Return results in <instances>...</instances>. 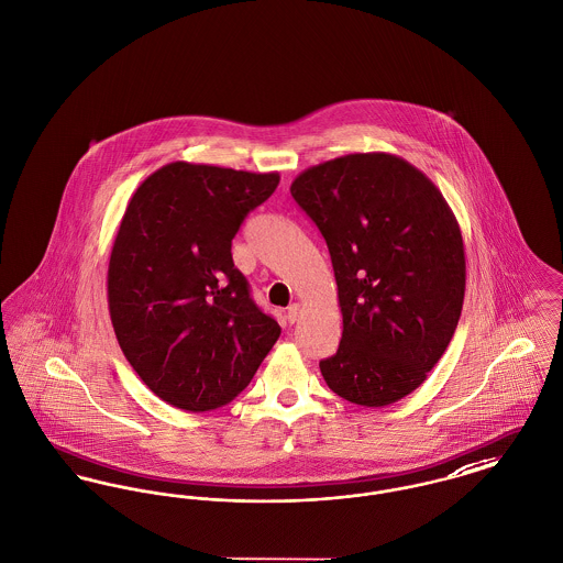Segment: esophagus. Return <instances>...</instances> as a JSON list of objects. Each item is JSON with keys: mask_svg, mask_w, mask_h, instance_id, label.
<instances>
[{"mask_svg": "<svg viewBox=\"0 0 563 563\" xmlns=\"http://www.w3.org/2000/svg\"><path fill=\"white\" fill-rule=\"evenodd\" d=\"M286 318H288V322H290V324H295V322H299V318H300L299 302H295V305H290V307H288V313H286Z\"/></svg>", "mask_w": 563, "mask_h": 563, "instance_id": "esophagus-1", "label": "esophagus"}]
</instances>
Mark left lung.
<instances>
[{
	"label": "left lung",
	"instance_id": "left-lung-1",
	"mask_svg": "<svg viewBox=\"0 0 563 563\" xmlns=\"http://www.w3.org/2000/svg\"><path fill=\"white\" fill-rule=\"evenodd\" d=\"M292 198L322 232L343 333L320 361L333 393L384 408L416 390L449 347L465 297V250L435 184L393 153L302 170Z\"/></svg>",
	"mask_w": 563,
	"mask_h": 563
}]
</instances>
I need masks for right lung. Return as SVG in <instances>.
<instances>
[{
	"label": "right lung",
	"mask_w": 563,
	"mask_h": 563,
	"mask_svg": "<svg viewBox=\"0 0 563 563\" xmlns=\"http://www.w3.org/2000/svg\"><path fill=\"white\" fill-rule=\"evenodd\" d=\"M277 184L279 173L170 162L125 207L107 277L111 322L132 369L173 408L230 404L282 333L230 254Z\"/></svg>",
	"instance_id": "obj_1"
}]
</instances>
